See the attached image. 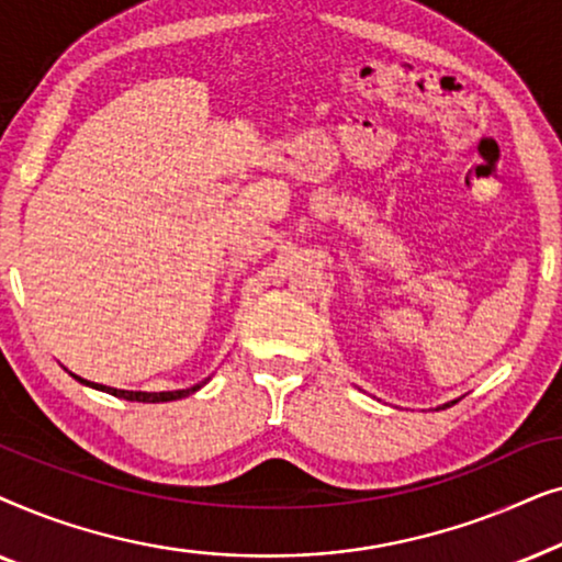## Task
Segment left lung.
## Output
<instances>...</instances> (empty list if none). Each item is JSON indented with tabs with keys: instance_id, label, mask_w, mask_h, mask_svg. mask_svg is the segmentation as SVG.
<instances>
[{
	"instance_id": "left-lung-1",
	"label": "left lung",
	"mask_w": 562,
	"mask_h": 562,
	"mask_svg": "<svg viewBox=\"0 0 562 562\" xmlns=\"http://www.w3.org/2000/svg\"><path fill=\"white\" fill-rule=\"evenodd\" d=\"M452 404H456V402H448V404H442V406H440V409H445V406H452Z\"/></svg>"
}]
</instances>
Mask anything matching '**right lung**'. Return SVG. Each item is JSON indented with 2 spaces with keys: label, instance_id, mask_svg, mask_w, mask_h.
<instances>
[{
  "label": "right lung",
  "instance_id": "obj_1",
  "mask_svg": "<svg viewBox=\"0 0 562 562\" xmlns=\"http://www.w3.org/2000/svg\"><path fill=\"white\" fill-rule=\"evenodd\" d=\"M74 375V373H71ZM76 381L83 383V386H91L97 391H104V394H112V396H120V398H127V402H143V404H160V402H176V398H183L189 394H194V391H199L204 386L206 381H199L194 383V386L189 389H179V391H125V389H112V386H102V383H94V381H83L81 375H74Z\"/></svg>",
  "mask_w": 562,
  "mask_h": 562
}]
</instances>
